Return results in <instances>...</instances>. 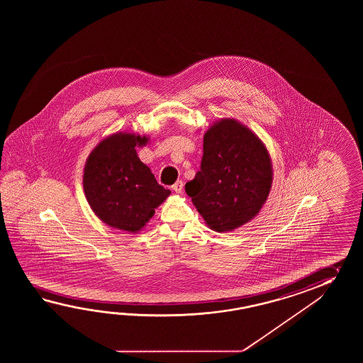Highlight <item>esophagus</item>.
<instances>
[{"label": "esophagus", "mask_w": 363, "mask_h": 363, "mask_svg": "<svg viewBox=\"0 0 363 363\" xmlns=\"http://www.w3.org/2000/svg\"><path fill=\"white\" fill-rule=\"evenodd\" d=\"M183 182L182 180H178L175 184L172 185V189H174V192L178 193V194H180V193L183 192Z\"/></svg>", "instance_id": "obj_1"}]
</instances>
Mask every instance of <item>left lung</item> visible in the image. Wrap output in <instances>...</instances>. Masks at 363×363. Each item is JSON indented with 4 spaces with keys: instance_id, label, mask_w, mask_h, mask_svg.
I'll list each match as a JSON object with an SVG mask.
<instances>
[{
    "instance_id": "left-lung-1",
    "label": "left lung",
    "mask_w": 363,
    "mask_h": 363,
    "mask_svg": "<svg viewBox=\"0 0 363 363\" xmlns=\"http://www.w3.org/2000/svg\"><path fill=\"white\" fill-rule=\"evenodd\" d=\"M271 185L272 163L262 140L235 118H222L203 135L201 170L185 192L208 228L230 232L258 216Z\"/></svg>"
}]
</instances>
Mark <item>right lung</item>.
Here are the masks:
<instances>
[{
  "label": "right lung",
  "mask_w": 363,
  "mask_h": 363,
  "mask_svg": "<svg viewBox=\"0 0 363 363\" xmlns=\"http://www.w3.org/2000/svg\"><path fill=\"white\" fill-rule=\"evenodd\" d=\"M147 141L145 135L116 132L101 140L85 161V199L97 218L116 230L141 231L170 196L140 161L136 147Z\"/></svg>",
  "instance_id": "1"
}]
</instances>
